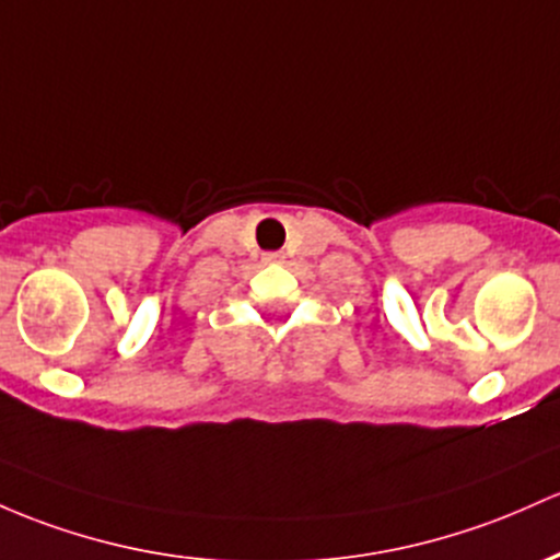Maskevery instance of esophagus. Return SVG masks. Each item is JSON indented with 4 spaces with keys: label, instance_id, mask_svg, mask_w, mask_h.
I'll return each instance as SVG.
<instances>
[{
    "label": "esophagus",
    "instance_id": "1",
    "mask_svg": "<svg viewBox=\"0 0 560 560\" xmlns=\"http://www.w3.org/2000/svg\"><path fill=\"white\" fill-rule=\"evenodd\" d=\"M281 257H284V255H281V252H268V255H266V260H268V262H279Z\"/></svg>",
    "mask_w": 560,
    "mask_h": 560
}]
</instances>
